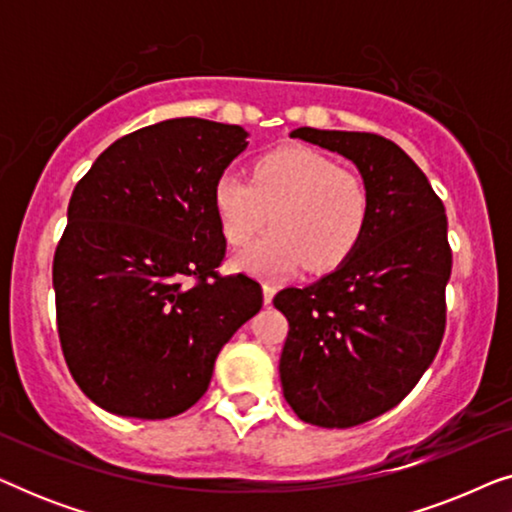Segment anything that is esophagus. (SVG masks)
Segmentation results:
<instances>
[{
  "label": "esophagus",
  "instance_id": "esophagus-1",
  "mask_svg": "<svg viewBox=\"0 0 512 512\" xmlns=\"http://www.w3.org/2000/svg\"><path fill=\"white\" fill-rule=\"evenodd\" d=\"M275 293H277V286L270 284V282H265L263 284V303L265 305H272V298H275Z\"/></svg>",
  "mask_w": 512,
  "mask_h": 512
}]
</instances>
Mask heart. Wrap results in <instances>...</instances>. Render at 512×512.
I'll list each match as a JSON object with an SVG mask.
<instances>
[{"instance_id":"1","label":"heart","mask_w":512,"mask_h":512,"mask_svg":"<svg viewBox=\"0 0 512 512\" xmlns=\"http://www.w3.org/2000/svg\"><path fill=\"white\" fill-rule=\"evenodd\" d=\"M212 205L233 247L249 244L272 219L275 230L233 258L237 270L258 277H284L303 265L314 272L340 268L370 219V195L359 174L303 146L265 153L251 177L223 172Z\"/></svg>"}]
</instances>
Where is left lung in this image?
<instances>
[{
	"label": "left lung",
	"mask_w": 512,
	"mask_h": 512,
	"mask_svg": "<svg viewBox=\"0 0 512 512\" xmlns=\"http://www.w3.org/2000/svg\"><path fill=\"white\" fill-rule=\"evenodd\" d=\"M291 137L352 160L370 195L354 254L272 300L289 319L279 359L286 403L307 424L347 429L401 403L438 352L452 272L447 216L426 174L389 139L317 128Z\"/></svg>",
	"instance_id": "obj_1"
}]
</instances>
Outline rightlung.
I'll return each instance as SVG.
<instances>
[{"label": "right lung", "instance_id": "add662e5", "mask_svg": "<svg viewBox=\"0 0 512 512\" xmlns=\"http://www.w3.org/2000/svg\"><path fill=\"white\" fill-rule=\"evenodd\" d=\"M247 137L170 118L116 139L76 184L53 258L55 312L69 373L102 410L181 415L261 310L258 282L216 272L226 237L212 191Z\"/></svg>", "mask_w": 512, "mask_h": 512}]
</instances>
